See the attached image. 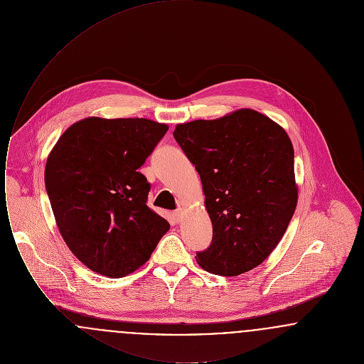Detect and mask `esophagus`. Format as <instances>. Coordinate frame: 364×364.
<instances>
[{"instance_id":"34e87169","label":"esophagus","mask_w":364,"mask_h":364,"mask_svg":"<svg viewBox=\"0 0 364 364\" xmlns=\"http://www.w3.org/2000/svg\"><path fill=\"white\" fill-rule=\"evenodd\" d=\"M173 220L174 223H180V221L183 220V210H181V208H178V210H174Z\"/></svg>"}]
</instances>
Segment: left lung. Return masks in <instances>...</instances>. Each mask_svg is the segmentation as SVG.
Instances as JSON below:
<instances>
[{"instance_id":"1","label":"left lung","mask_w":364,"mask_h":364,"mask_svg":"<svg viewBox=\"0 0 364 364\" xmlns=\"http://www.w3.org/2000/svg\"><path fill=\"white\" fill-rule=\"evenodd\" d=\"M200 176L213 240L200 267L239 276L277 247L297 205L294 146L282 127L252 109L177 124L173 132Z\"/></svg>"}]
</instances>
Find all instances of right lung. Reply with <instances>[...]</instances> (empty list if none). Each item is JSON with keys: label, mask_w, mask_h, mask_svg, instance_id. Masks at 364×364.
<instances>
[{"label": "right lung", "mask_w": 364, "mask_h": 364, "mask_svg": "<svg viewBox=\"0 0 364 364\" xmlns=\"http://www.w3.org/2000/svg\"><path fill=\"white\" fill-rule=\"evenodd\" d=\"M166 124L87 117L50 151L45 186L72 254L106 277L134 273L150 259L169 223L146 205L150 184L138 172Z\"/></svg>", "instance_id": "1"}]
</instances>
